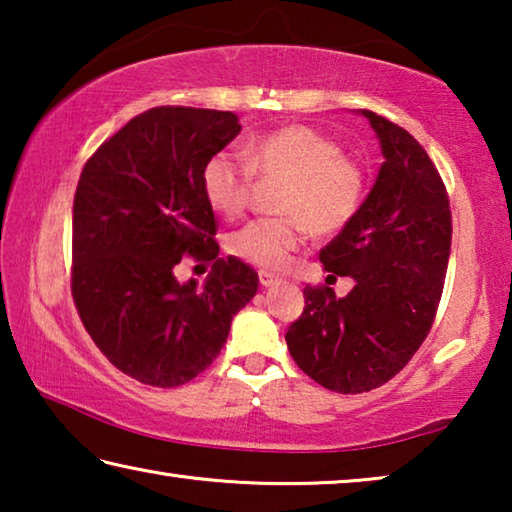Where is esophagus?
I'll use <instances>...</instances> for the list:
<instances>
[{
	"mask_svg": "<svg viewBox=\"0 0 512 512\" xmlns=\"http://www.w3.org/2000/svg\"><path fill=\"white\" fill-rule=\"evenodd\" d=\"M277 282H280V277L273 275L271 271H259V284H262V287H273Z\"/></svg>",
	"mask_w": 512,
	"mask_h": 512,
	"instance_id": "esophagus-1",
	"label": "esophagus"
}]
</instances>
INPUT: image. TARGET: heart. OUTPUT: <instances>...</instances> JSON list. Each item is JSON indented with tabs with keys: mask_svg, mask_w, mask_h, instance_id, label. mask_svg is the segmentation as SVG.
<instances>
[{
	"mask_svg": "<svg viewBox=\"0 0 512 512\" xmlns=\"http://www.w3.org/2000/svg\"><path fill=\"white\" fill-rule=\"evenodd\" d=\"M253 176L284 180L275 207L284 216L255 219L230 237L228 248L244 262L280 271L305 246L309 230L334 237L357 219L368 194V176L343 144L311 126L293 124L250 137L239 155L216 151L201 169L205 203L225 219L246 210Z\"/></svg>",
	"mask_w": 512,
	"mask_h": 512,
	"instance_id": "b5f03b06",
	"label": "heart"
}]
</instances>
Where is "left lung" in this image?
Masks as SVG:
<instances>
[{
  "label": "left lung",
  "instance_id": "left-lung-1",
  "mask_svg": "<svg viewBox=\"0 0 512 512\" xmlns=\"http://www.w3.org/2000/svg\"><path fill=\"white\" fill-rule=\"evenodd\" d=\"M384 164L361 212L320 250L325 271L348 275L345 298L305 287V309L287 345L298 368L327 391L368 393L393 379L427 339L443 296L452 210L443 178L415 137L361 110Z\"/></svg>",
  "mask_w": 512,
  "mask_h": 512
}]
</instances>
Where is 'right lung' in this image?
Instances as JSON below:
<instances>
[{
  "label": "right lung",
  "mask_w": 512,
  "mask_h": 512,
  "mask_svg": "<svg viewBox=\"0 0 512 512\" xmlns=\"http://www.w3.org/2000/svg\"><path fill=\"white\" fill-rule=\"evenodd\" d=\"M241 131L235 112L160 106L133 117L85 162L74 194L72 298L97 348L142 384L173 388L210 366L259 277L219 257L201 169ZM183 256L212 261L206 287L180 285Z\"/></svg>",
  "instance_id": "right-lung-1"
}]
</instances>
